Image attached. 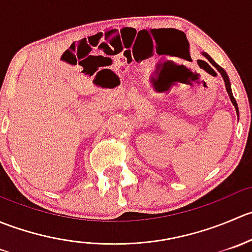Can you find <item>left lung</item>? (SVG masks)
Returning <instances> with one entry per match:
<instances>
[{
    "label": "left lung",
    "mask_w": 252,
    "mask_h": 252,
    "mask_svg": "<svg viewBox=\"0 0 252 252\" xmlns=\"http://www.w3.org/2000/svg\"><path fill=\"white\" fill-rule=\"evenodd\" d=\"M202 56H204V57L207 58V60L210 61V63H211V64H212L213 67H215L216 69H217L218 72L220 73V75H222L223 80H224V84H225V89H227L228 96H229L230 101H232L233 106H234V108H235V111H236V114H238V118H239V108H238V103H236V101H235L234 96H233V93H232V88H230V81H229V77H228V74H227V73H225V70L223 69L222 67H220V65H218L217 63H216L215 61H213L212 58L210 57V55H207V53H206V52H202Z\"/></svg>",
    "instance_id": "8db88e82"
}]
</instances>
